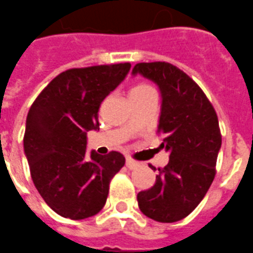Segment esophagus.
Returning a JSON list of instances; mask_svg holds the SVG:
<instances>
[{"label":"esophagus","mask_w":253,"mask_h":253,"mask_svg":"<svg viewBox=\"0 0 253 253\" xmlns=\"http://www.w3.org/2000/svg\"><path fill=\"white\" fill-rule=\"evenodd\" d=\"M126 167L128 169H136L139 167V162H136V160L131 159V158H127L126 159Z\"/></svg>","instance_id":"obj_1"}]
</instances>
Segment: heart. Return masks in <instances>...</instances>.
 <instances>
[{"instance_id":"obj_1","label":"heart","mask_w":253,"mask_h":253,"mask_svg":"<svg viewBox=\"0 0 253 253\" xmlns=\"http://www.w3.org/2000/svg\"><path fill=\"white\" fill-rule=\"evenodd\" d=\"M131 99H141L148 95H155V90L148 84H137L131 89Z\"/></svg>"}]
</instances>
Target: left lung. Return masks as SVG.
I'll return each instance as SVG.
<instances>
[{"label":"left lung","instance_id":"left-lung-1","mask_svg":"<svg viewBox=\"0 0 253 253\" xmlns=\"http://www.w3.org/2000/svg\"><path fill=\"white\" fill-rule=\"evenodd\" d=\"M137 74L159 87V148L169 151L168 164L158 169L153 187L137 193V203L148 218L174 223L195 210L214 181L221 146L218 116L201 87L172 63H137Z\"/></svg>","mask_w":253,"mask_h":253}]
</instances>
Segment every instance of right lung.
Here are the masks:
<instances>
[{
    "label": "right lung",
    "mask_w": 253,
    "mask_h": 253,
    "mask_svg": "<svg viewBox=\"0 0 253 253\" xmlns=\"http://www.w3.org/2000/svg\"><path fill=\"white\" fill-rule=\"evenodd\" d=\"M129 63L62 72L43 89L26 117L24 151L41 196L53 211L72 220L98 214L109 182L125 166L117 151L86 154V132L99 129L98 111L128 74Z\"/></svg>",
    "instance_id": "obj_1"
}]
</instances>
